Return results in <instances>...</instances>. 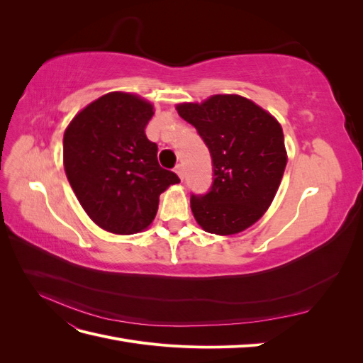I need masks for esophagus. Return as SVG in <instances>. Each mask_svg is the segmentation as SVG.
I'll return each instance as SVG.
<instances>
[{
  "label": "esophagus",
  "instance_id": "34e87169",
  "mask_svg": "<svg viewBox=\"0 0 363 363\" xmlns=\"http://www.w3.org/2000/svg\"><path fill=\"white\" fill-rule=\"evenodd\" d=\"M175 172H177V175H179V177H180L182 180L184 179V168H183L182 163H179L177 167H175Z\"/></svg>",
  "mask_w": 363,
  "mask_h": 363
}]
</instances>
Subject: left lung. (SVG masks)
<instances>
[{
  "label": "left lung",
  "mask_w": 363,
  "mask_h": 363,
  "mask_svg": "<svg viewBox=\"0 0 363 363\" xmlns=\"http://www.w3.org/2000/svg\"><path fill=\"white\" fill-rule=\"evenodd\" d=\"M177 112L196 128L212 157L211 189L191 195L196 223L215 235L242 232L265 213L286 168L280 124L239 95L179 104Z\"/></svg>",
  "instance_id": "8db88e82"
}]
</instances>
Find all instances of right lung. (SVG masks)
Masks as SVG:
<instances>
[{
  "label": "right lung",
  "instance_id": "1",
  "mask_svg": "<svg viewBox=\"0 0 363 363\" xmlns=\"http://www.w3.org/2000/svg\"><path fill=\"white\" fill-rule=\"evenodd\" d=\"M155 115L142 98L111 92L77 115L63 136V164L92 221L116 235H135L155 219L159 195L179 175L162 168L145 128Z\"/></svg>",
  "mask_w": 363,
  "mask_h": 363
}]
</instances>
